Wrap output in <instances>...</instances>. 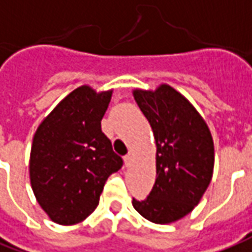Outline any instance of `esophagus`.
Wrapping results in <instances>:
<instances>
[{
    "label": "esophagus",
    "instance_id": "34e87169",
    "mask_svg": "<svg viewBox=\"0 0 252 252\" xmlns=\"http://www.w3.org/2000/svg\"><path fill=\"white\" fill-rule=\"evenodd\" d=\"M132 158H133V156H132L131 153H129V154H126V156L124 157V162H126V166H129V165H131Z\"/></svg>",
    "mask_w": 252,
    "mask_h": 252
}]
</instances>
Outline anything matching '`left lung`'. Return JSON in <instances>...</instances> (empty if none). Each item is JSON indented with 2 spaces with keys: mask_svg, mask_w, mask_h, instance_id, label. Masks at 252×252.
<instances>
[{
  "mask_svg": "<svg viewBox=\"0 0 252 252\" xmlns=\"http://www.w3.org/2000/svg\"><path fill=\"white\" fill-rule=\"evenodd\" d=\"M135 101L150 123L157 144V179L135 210L156 224L180 220L199 203L214 168V144L196 109L168 84L135 90Z\"/></svg>",
  "mask_w": 252,
  "mask_h": 252,
  "instance_id": "left-lung-1",
  "label": "left lung"
}]
</instances>
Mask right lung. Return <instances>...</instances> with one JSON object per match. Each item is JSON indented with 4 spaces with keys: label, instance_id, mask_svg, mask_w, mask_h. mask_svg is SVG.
Here are the masks:
<instances>
[{
    "label": "right lung",
    "instance_id": "add662e5",
    "mask_svg": "<svg viewBox=\"0 0 252 252\" xmlns=\"http://www.w3.org/2000/svg\"><path fill=\"white\" fill-rule=\"evenodd\" d=\"M112 98L89 86L73 90L40 123L30 156V180L40 207L61 225L82 222L96 209L123 158L102 132Z\"/></svg>",
    "mask_w": 252,
    "mask_h": 252
}]
</instances>
